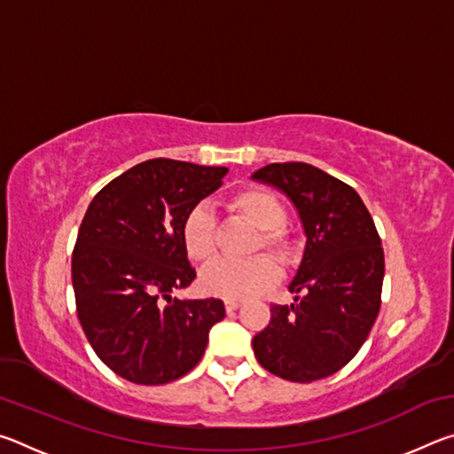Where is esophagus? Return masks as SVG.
Returning a JSON list of instances; mask_svg holds the SVG:
<instances>
[{
    "label": "esophagus",
    "mask_w": 454,
    "mask_h": 454,
    "mask_svg": "<svg viewBox=\"0 0 454 454\" xmlns=\"http://www.w3.org/2000/svg\"><path fill=\"white\" fill-rule=\"evenodd\" d=\"M240 301H230V298H228V301H224V306H226V310L228 312H232V310H236V309H240Z\"/></svg>",
    "instance_id": "34e87169"
}]
</instances>
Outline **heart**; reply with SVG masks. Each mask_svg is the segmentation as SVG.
Instances as JSON below:
<instances>
[{"label":"heart","instance_id":"heart-1","mask_svg":"<svg viewBox=\"0 0 454 454\" xmlns=\"http://www.w3.org/2000/svg\"><path fill=\"white\" fill-rule=\"evenodd\" d=\"M230 206L250 220L256 228L262 230L258 248L288 262L294 252L290 236L282 226L286 224V208L266 188H246L230 200ZM182 246L186 256L194 262H208L216 254V222L206 204H196L186 212L180 224ZM280 278V268L276 260L268 254H260L244 262L236 260H216L204 268L200 282L208 294L240 301L260 294V292L274 286Z\"/></svg>","mask_w":454,"mask_h":454}]
</instances>
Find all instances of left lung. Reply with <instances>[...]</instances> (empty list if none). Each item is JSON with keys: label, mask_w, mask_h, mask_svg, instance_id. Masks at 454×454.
Here are the masks:
<instances>
[{"label": "left lung", "mask_w": 454, "mask_h": 454, "mask_svg": "<svg viewBox=\"0 0 454 454\" xmlns=\"http://www.w3.org/2000/svg\"><path fill=\"white\" fill-rule=\"evenodd\" d=\"M252 178L282 190L301 214L306 250L290 292L252 340L258 363L292 382H312L347 366L380 310L384 252L356 190L320 168L282 162Z\"/></svg>", "instance_id": "8db88e82"}]
</instances>
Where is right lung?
I'll return each instance as SVG.
<instances>
[{"label": "right lung", "instance_id": "right-lung-1", "mask_svg": "<svg viewBox=\"0 0 454 454\" xmlns=\"http://www.w3.org/2000/svg\"><path fill=\"white\" fill-rule=\"evenodd\" d=\"M228 168L153 158L98 192L72 252L75 312L99 360L136 384H166L194 368L218 298L180 301L196 278L182 246L186 212L222 186Z\"/></svg>", "mask_w": 454, "mask_h": 454}]
</instances>
